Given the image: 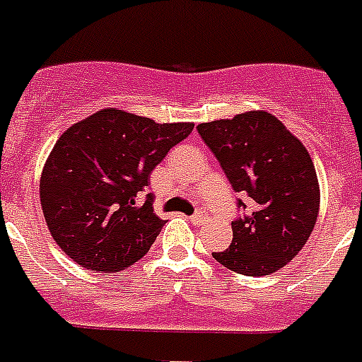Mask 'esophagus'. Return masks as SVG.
<instances>
[{
  "label": "esophagus",
  "mask_w": 362,
  "mask_h": 362,
  "mask_svg": "<svg viewBox=\"0 0 362 362\" xmlns=\"http://www.w3.org/2000/svg\"><path fill=\"white\" fill-rule=\"evenodd\" d=\"M205 218H207L205 211H196L194 215L190 216V222H192V224H204Z\"/></svg>",
  "instance_id": "obj_1"
}]
</instances>
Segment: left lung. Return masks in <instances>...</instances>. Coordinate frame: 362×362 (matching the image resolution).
Instances as JSON below:
<instances>
[{"mask_svg":"<svg viewBox=\"0 0 362 362\" xmlns=\"http://www.w3.org/2000/svg\"><path fill=\"white\" fill-rule=\"evenodd\" d=\"M196 129L231 189L243 196L231 221V245L213 258L247 276L279 271L299 254L316 224L320 187L310 155L267 112H245Z\"/></svg>","mask_w":362,"mask_h":362,"instance_id":"obj_1","label":"left lung"}]
</instances>
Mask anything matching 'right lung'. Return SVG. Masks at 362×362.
<instances>
[{
	"instance_id": "1",
	"label": "right lung",
	"mask_w": 362,
	"mask_h": 362,
	"mask_svg": "<svg viewBox=\"0 0 362 362\" xmlns=\"http://www.w3.org/2000/svg\"><path fill=\"white\" fill-rule=\"evenodd\" d=\"M192 123H155L106 108L62 134L40 177V205L54 241L89 271H121L146 256L164 221L149 175Z\"/></svg>"
}]
</instances>
